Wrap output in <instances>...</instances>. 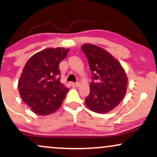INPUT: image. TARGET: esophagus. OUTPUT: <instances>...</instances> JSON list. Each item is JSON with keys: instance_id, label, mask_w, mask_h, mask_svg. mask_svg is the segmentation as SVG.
<instances>
[{"instance_id": "34e87169", "label": "esophagus", "mask_w": 157, "mask_h": 157, "mask_svg": "<svg viewBox=\"0 0 157 157\" xmlns=\"http://www.w3.org/2000/svg\"><path fill=\"white\" fill-rule=\"evenodd\" d=\"M71 85L74 87H78L80 86V83L77 82V83H71Z\"/></svg>"}]
</instances>
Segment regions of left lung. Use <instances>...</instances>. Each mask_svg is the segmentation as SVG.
Here are the masks:
<instances>
[{
    "instance_id": "obj_1",
    "label": "left lung",
    "mask_w": 157,
    "mask_h": 157,
    "mask_svg": "<svg viewBox=\"0 0 157 157\" xmlns=\"http://www.w3.org/2000/svg\"><path fill=\"white\" fill-rule=\"evenodd\" d=\"M81 50L87 57L93 78L90 94L85 98L87 107L106 113L117 107L126 92L127 77L121 63L102 48L86 44Z\"/></svg>"
}]
</instances>
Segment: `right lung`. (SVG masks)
<instances>
[{"mask_svg":"<svg viewBox=\"0 0 157 157\" xmlns=\"http://www.w3.org/2000/svg\"><path fill=\"white\" fill-rule=\"evenodd\" d=\"M69 49L49 48L28 60L18 81L21 98L36 114L46 116L61 107L68 89L60 79L59 65Z\"/></svg>","mask_w":157,"mask_h":157,"instance_id":"obj_1","label":"right lung"}]
</instances>
